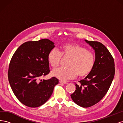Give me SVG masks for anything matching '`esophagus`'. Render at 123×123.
<instances>
[{
	"instance_id": "obj_1",
	"label": "esophagus",
	"mask_w": 123,
	"mask_h": 123,
	"mask_svg": "<svg viewBox=\"0 0 123 123\" xmlns=\"http://www.w3.org/2000/svg\"><path fill=\"white\" fill-rule=\"evenodd\" d=\"M59 83H62V84H68V83H67V82H66V81H62V80H59Z\"/></svg>"
}]
</instances>
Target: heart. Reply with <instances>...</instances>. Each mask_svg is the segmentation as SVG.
Masks as SVG:
<instances>
[{
  "instance_id": "1",
  "label": "heart",
  "mask_w": 123,
  "mask_h": 123,
  "mask_svg": "<svg viewBox=\"0 0 123 123\" xmlns=\"http://www.w3.org/2000/svg\"><path fill=\"white\" fill-rule=\"evenodd\" d=\"M62 56L70 57L68 68L59 67L52 71V75L62 80H73L78 75L83 77L90 74L95 63V55L86 48L77 43H67L61 52L57 48L52 49L48 54L50 65L54 68L59 66Z\"/></svg>"
}]
</instances>
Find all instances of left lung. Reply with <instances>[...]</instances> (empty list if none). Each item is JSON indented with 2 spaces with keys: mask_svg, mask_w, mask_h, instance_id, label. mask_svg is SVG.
Wrapping results in <instances>:
<instances>
[{
  "mask_svg": "<svg viewBox=\"0 0 123 123\" xmlns=\"http://www.w3.org/2000/svg\"><path fill=\"white\" fill-rule=\"evenodd\" d=\"M93 48L95 63L93 69L84 80L75 84L76 90L71 95L76 104L88 108L98 103L108 91L115 74L114 58L103 44L85 40Z\"/></svg>",
  "mask_w": 123,
  "mask_h": 123,
  "instance_id": "8db88e82",
  "label": "left lung"
}]
</instances>
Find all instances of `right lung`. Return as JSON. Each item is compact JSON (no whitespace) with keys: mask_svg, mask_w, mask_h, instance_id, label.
I'll return each instance as SVG.
<instances>
[{"mask_svg":"<svg viewBox=\"0 0 123 123\" xmlns=\"http://www.w3.org/2000/svg\"><path fill=\"white\" fill-rule=\"evenodd\" d=\"M55 47L48 39L28 41L15 52L10 62L8 76L16 97L31 108L42 106L49 99L58 80L55 77L40 78L50 72L47 55Z\"/></svg>","mask_w":123,"mask_h":123,"instance_id":"obj_1","label":"right lung"}]
</instances>
